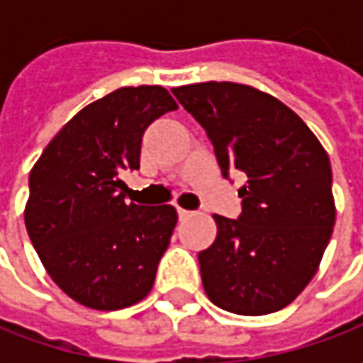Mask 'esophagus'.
Returning <instances> with one entry per match:
<instances>
[{"label": "esophagus", "mask_w": 363, "mask_h": 363, "mask_svg": "<svg viewBox=\"0 0 363 363\" xmlns=\"http://www.w3.org/2000/svg\"><path fill=\"white\" fill-rule=\"evenodd\" d=\"M177 216H179V220H188L189 216H194V212L184 210V208H177Z\"/></svg>", "instance_id": "34e87169"}]
</instances>
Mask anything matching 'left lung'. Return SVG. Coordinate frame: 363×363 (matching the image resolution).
<instances>
[{
    "label": "left lung",
    "mask_w": 363,
    "mask_h": 363,
    "mask_svg": "<svg viewBox=\"0 0 363 363\" xmlns=\"http://www.w3.org/2000/svg\"><path fill=\"white\" fill-rule=\"evenodd\" d=\"M174 94L206 129L222 174L246 175L240 218L214 214L216 240L198 255L203 291L230 313H274L309 285L333 232L328 151L295 111L255 86L210 80Z\"/></svg>",
    "instance_id": "left-lung-1"
}]
</instances>
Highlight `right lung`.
I'll list each match as a JSON object with an SVG mask.
<instances>
[{
  "instance_id": "obj_1",
  "label": "right lung",
  "mask_w": 363,
  "mask_h": 363,
  "mask_svg": "<svg viewBox=\"0 0 363 363\" xmlns=\"http://www.w3.org/2000/svg\"><path fill=\"white\" fill-rule=\"evenodd\" d=\"M174 96L157 84L123 86L78 111L30 172L23 220L50 279L80 305L117 311L145 299L177 224L174 206L125 202V169Z\"/></svg>"
}]
</instances>
